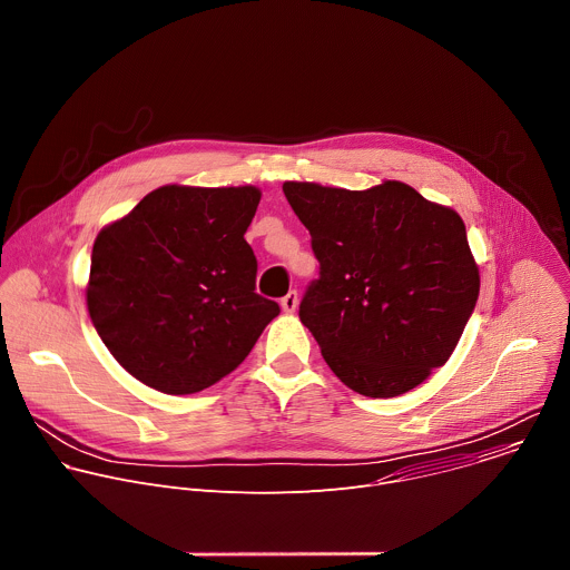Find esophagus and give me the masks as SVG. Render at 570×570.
Returning <instances> with one entry per match:
<instances>
[{
  "mask_svg": "<svg viewBox=\"0 0 570 570\" xmlns=\"http://www.w3.org/2000/svg\"><path fill=\"white\" fill-rule=\"evenodd\" d=\"M297 293L295 291H291V293H286L284 297H282V308L286 311V313H293L295 308H297Z\"/></svg>",
  "mask_w": 570,
  "mask_h": 570,
  "instance_id": "esophagus-1",
  "label": "esophagus"
}]
</instances>
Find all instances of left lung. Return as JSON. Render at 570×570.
Masks as SVG:
<instances>
[{
	"label": "left lung",
	"instance_id": "left-lung-1",
	"mask_svg": "<svg viewBox=\"0 0 570 570\" xmlns=\"http://www.w3.org/2000/svg\"><path fill=\"white\" fill-rule=\"evenodd\" d=\"M320 264L299 320L354 392L387 399L417 387L453 354L480 277L462 218L413 187L365 191L284 183Z\"/></svg>",
	"mask_w": 570,
	"mask_h": 570
}]
</instances>
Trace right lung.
Segmentation results:
<instances>
[{
  "label": "right lung",
  "instance_id": "right-lung-1",
  "mask_svg": "<svg viewBox=\"0 0 570 570\" xmlns=\"http://www.w3.org/2000/svg\"><path fill=\"white\" fill-rule=\"evenodd\" d=\"M255 187H159L92 248L88 308L110 354L167 394L200 392L255 347L279 304L255 293L243 238Z\"/></svg>",
  "mask_w": 570,
  "mask_h": 570
}]
</instances>
